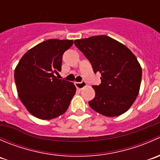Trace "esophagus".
<instances>
[{"mask_svg": "<svg viewBox=\"0 0 160 160\" xmlns=\"http://www.w3.org/2000/svg\"><path fill=\"white\" fill-rule=\"evenodd\" d=\"M75 85L76 87H77V89L82 90L83 88H85V87L87 86V83L85 81H82L80 82V83H79V82H76Z\"/></svg>", "mask_w": 160, "mask_h": 160, "instance_id": "1", "label": "esophagus"}]
</instances>
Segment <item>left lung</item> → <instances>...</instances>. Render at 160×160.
Wrapping results in <instances>:
<instances>
[{
	"instance_id": "8db88e82",
	"label": "left lung",
	"mask_w": 160,
	"mask_h": 160,
	"mask_svg": "<svg viewBox=\"0 0 160 160\" xmlns=\"http://www.w3.org/2000/svg\"><path fill=\"white\" fill-rule=\"evenodd\" d=\"M74 44L101 74V83L93 86L95 98L89 101L93 110L107 117L126 112L139 93L142 67L128 47L107 35L77 39Z\"/></svg>"
}]
</instances>
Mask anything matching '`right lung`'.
Here are the masks:
<instances>
[{
    "label": "right lung",
    "instance_id": "1",
    "mask_svg": "<svg viewBox=\"0 0 160 160\" xmlns=\"http://www.w3.org/2000/svg\"><path fill=\"white\" fill-rule=\"evenodd\" d=\"M72 40L49 39L30 49L14 70L18 94L30 114L50 120L68 109L76 87L72 82L56 78L61 71L62 55Z\"/></svg>",
    "mask_w": 160,
    "mask_h": 160
}]
</instances>
